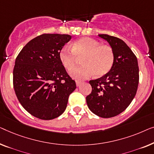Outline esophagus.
<instances>
[{"label":"esophagus","instance_id":"esophagus-1","mask_svg":"<svg viewBox=\"0 0 154 154\" xmlns=\"http://www.w3.org/2000/svg\"><path fill=\"white\" fill-rule=\"evenodd\" d=\"M82 82H79V81H76V85L77 86H79L80 85H81Z\"/></svg>","mask_w":154,"mask_h":154}]
</instances>
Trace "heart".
<instances>
[{
  "label": "heart",
  "instance_id": "b5f03b06",
  "mask_svg": "<svg viewBox=\"0 0 154 154\" xmlns=\"http://www.w3.org/2000/svg\"><path fill=\"white\" fill-rule=\"evenodd\" d=\"M59 59L66 70H70L75 66L78 58L82 57L84 65L70 71V75L77 80H84L95 74L98 77L107 75L114 63V53L110 46L100 45L94 39L84 37L75 40L72 49L62 47L58 54Z\"/></svg>",
  "mask_w": 154,
  "mask_h": 154
}]
</instances>
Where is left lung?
<instances>
[{
    "instance_id": "1",
    "label": "left lung",
    "mask_w": 154,
    "mask_h": 154,
    "mask_svg": "<svg viewBox=\"0 0 154 154\" xmlns=\"http://www.w3.org/2000/svg\"><path fill=\"white\" fill-rule=\"evenodd\" d=\"M98 36L113 49L114 63L107 75L89 81L92 91L86 96V103L97 116L110 118L124 111L135 96L139 67L136 56L122 40L106 34Z\"/></svg>"
}]
</instances>
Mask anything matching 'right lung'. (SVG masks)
<instances>
[{
	"mask_svg": "<svg viewBox=\"0 0 154 154\" xmlns=\"http://www.w3.org/2000/svg\"><path fill=\"white\" fill-rule=\"evenodd\" d=\"M66 34H42L29 41L15 60L13 86L19 103L40 119L51 120L63 113L76 88L59 59L70 40Z\"/></svg>",
	"mask_w": 154,
	"mask_h": 154,
	"instance_id": "obj_1",
	"label": "right lung"
}]
</instances>
